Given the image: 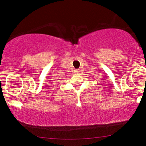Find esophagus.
Returning a JSON list of instances; mask_svg holds the SVG:
<instances>
[{"instance_id":"obj_1","label":"esophagus","mask_w":146,"mask_h":146,"mask_svg":"<svg viewBox=\"0 0 146 146\" xmlns=\"http://www.w3.org/2000/svg\"><path fill=\"white\" fill-rule=\"evenodd\" d=\"M79 72V70H75V73H78Z\"/></svg>"}]
</instances>
